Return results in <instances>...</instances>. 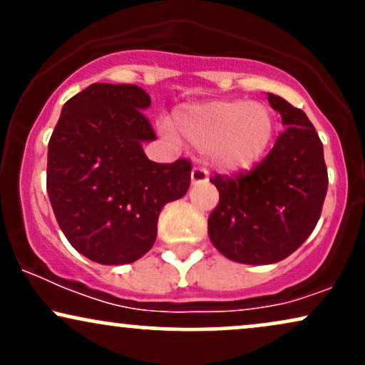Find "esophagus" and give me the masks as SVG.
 Wrapping results in <instances>:
<instances>
[{"label":"esophagus","mask_w":365,"mask_h":365,"mask_svg":"<svg viewBox=\"0 0 365 365\" xmlns=\"http://www.w3.org/2000/svg\"><path fill=\"white\" fill-rule=\"evenodd\" d=\"M190 180L194 185H199V183L207 182V170L202 168V166H195L190 173Z\"/></svg>","instance_id":"esophagus-1"}]
</instances>
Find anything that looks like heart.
Returning a JSON list of instances; mask_svg holds the SVG:
<instances>
[{
    "instance_id": "heart-1",
    "label": "heart",
    "mask_w": 365,
    "mask_h": 365,
    "mask_svg": "<svg viewBox=\"0 0 365 365\" xmlns=\"http://www.w3.org/2000/svg\"><path fill=\"white\" fill-rule=\"evenodd\" d=\"M177 128L192 144L211 149L217 165L237 170L254 165L262 156L274 125L262 104L212 101L180 111Z\"/></svg>"
}]
</instances>
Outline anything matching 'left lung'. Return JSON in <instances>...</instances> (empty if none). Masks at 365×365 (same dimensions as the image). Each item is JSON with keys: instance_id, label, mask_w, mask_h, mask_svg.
Segmentation results:
<instances>
[{"instance_id": "obj_1", "label": "left lung", "mask_w": 365, "mask_h": 365, "mask_svg": "<svg viewBox=\"0 0 365 365\" xmlns=\"http://www.w3.org/2000/svg\"><path fill=\"white\" fill-rule=\"evenodd\" d=\"M267 101L287 128L249 171L215 175L220 202L207 220L212 245L242 264L283 261L307 240L328 192L322 142L307 115L279 96Z\"/></svg>"}]
</instances>
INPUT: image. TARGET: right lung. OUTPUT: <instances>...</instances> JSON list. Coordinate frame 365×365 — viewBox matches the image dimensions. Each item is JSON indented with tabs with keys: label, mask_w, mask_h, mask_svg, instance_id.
<instances>
[{
	"label": "right lung",
	"mask_w": 365,
	"mask_h": 365,
	"mask_svg": "<svg viewBox=\"0 0 365 365\" xmlns=\"http://www.w3.org/2000/svg\"><path fill=\"white\" fill-rule=\"evenodd\" d=\"M144 89L92 83L65 103L48 145L49 202L75 250L99 264H130L149 252L166 202L187 194L192 163H154L156 139Z\"/></svg>",
	"instance_id": "obj_1"
}]
</instances>
